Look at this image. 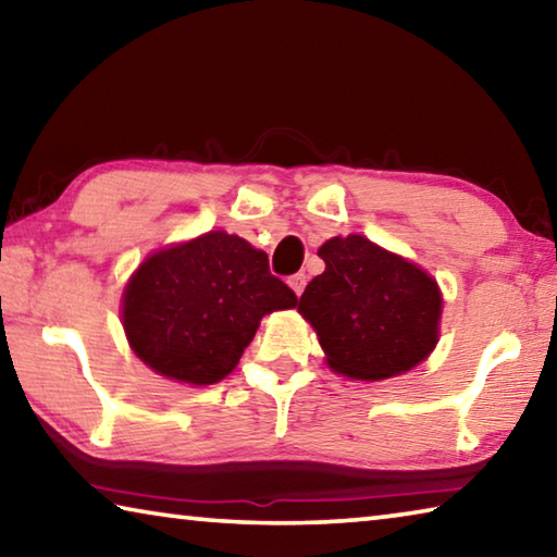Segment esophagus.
<instances>
[{
  "label": "esophagus",
  "mask_w": 557,
  "mask_h": 557,
  "mask_svg": "<svg viewBox=\"0 0 557 557\" xmlns=\"http://www.w3.org/2000/svg\"><path fill=\"white\" fill-rule=\"evenodd\" d=\"M305 285H307V275H301V272H299V275H292L289 277V287H292V292H295L297 297L301 295V292H305Z\"/></svg>",
  "instance_id": "esophagus-1"
}]
</instances>
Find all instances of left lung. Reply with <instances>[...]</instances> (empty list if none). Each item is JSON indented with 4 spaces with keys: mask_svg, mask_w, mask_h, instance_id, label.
Here are the masks:
<instances>
[{
    "mask_svg": "<svg viewBox=\"0 0 557 557\" xmlns=\"http://www.w3.org/2000/svg\"><path fill=\"white\" fill-rule=\"evenodd\" d=\"M324 272L299 297L329 369L383 381L425 361L440 338L442 295L435 277L363 235H336L319 248Z\"/></svg>",
    "mask_w": 557,
    "mask_h": 557,
    "instance_id": "obj_1",
    "label": "left lung"
}]
</instances>
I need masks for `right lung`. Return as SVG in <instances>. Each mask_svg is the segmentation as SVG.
<instances>
[{
    "label": "right lung",
    "instance_id": "1",
    "mask_svg": "<svg viewBox=\"0 0 557 557\" xmlns=\"http://www.w3.org/2000/svg\"><path fill=\"white\" fill-rule=\"evenodd\" d=\"M297 307L268 256L223 231L149 256L122 295L127 342L154 373L211 385L238 366L260 319Z\"/></svg>",
    "mask_w": 557,
    "mask_h": 557
}]
</instances>
